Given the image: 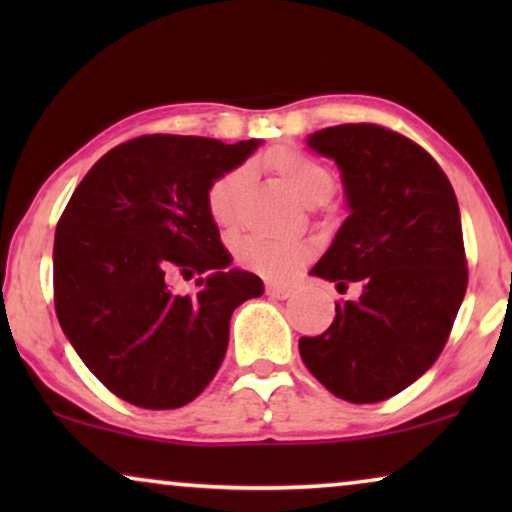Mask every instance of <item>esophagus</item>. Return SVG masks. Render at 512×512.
<instances>
[{
	"instance_id": "1",
	"label": "esophagus",
	"mask_w": 512,
	"mask_h": 512,
	"mask_svg": "<svg viewBox=\"0 0 512 512\" xmlns=\"http://www.w3.org/2000/svg\"><path fill=\"white\" fill-rule=\"evenodd\" d=\"M268 296H272V298H279V300H284V298H289L291 293H293V289L291 286H279V284H268Z\"/></svg>"
}]
</instances>
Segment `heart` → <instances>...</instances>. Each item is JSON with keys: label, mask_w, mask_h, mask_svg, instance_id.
Returning <instances> with one entry per match:
<instances>
[{"label": "heart", "mask_w": 512, "mask_h": 512, "mask_svg": "<svg viewBox=\"0 0 512 512\" xmlns=\"http://www.w3.org/2000/svg\"><path fill=\"white\" fill-rule=\"evenodd\" d=\"M268 170L277 174V179L289 188V193L303 205H321L333 191V177L324 165L307 156V153L279 146L265 156ZM247 172L235 167L209 186L207 207L216 226L230 228L237 216V198L244 186ZM237 261L247 268L261 272L272 279H286L303 268L310 256V247L298 240H270L261 235H247L235 247Z\"/></svg>", "instance_id": "obj_1"}]
</instances>
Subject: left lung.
Instances as JSON below:
<instances>
[{
  "mask_svg": "<svg viewBox=\"0 0 512 512\" xmlns=\"http://www.w3.org/2000/svg\"><path fill=\"white\" fill-rule=\"evenodd\" d=\"M335 160L349 216L310 275L356 282L317 338H300L307 370L338 398L377 403L433 366L466 293L457 195L440 165L408 137L373 123L307 135Z\"/></svg>",
  "mask_w": 512,
  "mask_h": 512,
  "instance_id": "left-lung-1",
  "label": "left lung"
}]
</instances>
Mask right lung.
I'll use <instances>...</instances> for the list:
<instances>
[{
  "mask_svg": "<svg viewBox=\"0 0 512 512\" xmlns=\"http://www.w3.org/2000/svg\"><path fill=\"white\" fill-rule=\"evenodd\" d=\"M263 142L146 135L97 160L55 228V312L76 354L118 398L146 410L191 403L228 349L230 317L263 296L230 268L207 207L209 186ZM196 280L193 297L169 286Z\"/></svg>",
  "mask_w": 512,
  "mask_h": 512,
  "instance_id": "obj_1",
  "label": "right lung"
}]
</instances>
